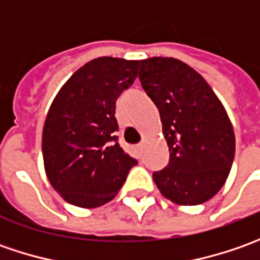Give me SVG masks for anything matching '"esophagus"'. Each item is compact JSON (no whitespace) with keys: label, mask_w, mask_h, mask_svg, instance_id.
<instances>
[{"label":"esophagus","mask_w":260,"mask_h":260,"mask_svg":"<svg viewBox=\"0 0 260 260\" xmlns=\"http://www.w3.org/2000/svg\"><path fill=\"white\" fill-rule=\"evenodd\" d=\"M140 150H142V143H137V145H135V152L137 153V155H140Z\"/></svg>","instance_id":"obj_1"}]
</instances>
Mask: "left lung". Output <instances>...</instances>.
<instances>
[{
  "label": "left lung",
  "mask_w": 260,
  "mask_h": 260,
  "mask_svg": "<svg viewBox=\"0 0 260 260\" xmlns=\"http://www.w3.org/2000/svg\"><path fill=\"white\" fill-rule=\"evenodd\" d=\"M139 79L160 114L169 164L153 172L160 194L198 205L224 185L235 159V132L211 86L174 57L140 60Z\"/></svg>",
  "instance_id": "left-lung-1"
}]
</instances>
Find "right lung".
Returning a JSON list of instances; mask_svg holds the SVG:
<instances>
[{
	"label": "right lung",
	"mask_w": 260,
	"mask_h": 260,
	"mask_svg": "<svg viewBox=\"0 0 260 260\" xmlns=\"http://www.w3.org/2000/svg\"><path fill=\"white\" fill-rule=\"evenodd\" d=\"M139 60L98 57L79 68L55 96L43 127L46 175L69 204L111 201L137 160L118 145L115 103L137 78Z\"/></svg>",
	"instance_id": "1"
}]
</instances>
